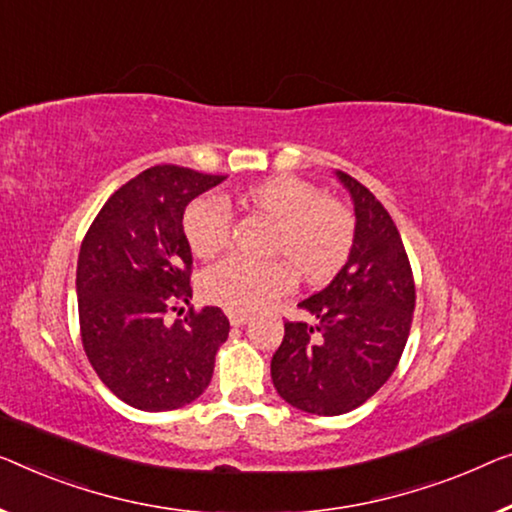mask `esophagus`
<instances>
[{"label":"esophagus","instance_id":"esophagus-1","mask_svg":"<svg viewBox=\"0 0 512 512\" xmlns=\"http://www.w3.org/2000/svg\"><path fill=\"white\" fill-rule=\"evenodd\" d=\"M230 322H232V326H243L250 319V315L248 312H239V310H230Z\"/></svg>","mask_w":512,"mask_h":512}]
</instances>
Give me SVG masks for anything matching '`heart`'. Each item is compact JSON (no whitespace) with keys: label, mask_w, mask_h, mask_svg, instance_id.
Segmentation results:
<instances>
[{"label":"heart","mask_w":512,"mask_h":512,"mask_svg":"<svg viewBox=\"0 0 512 512\" xmlns=\"http://www.w3.org/2000/svg\"><path fill=\"white\" fill-rule=\"evenodd\" d=\"M239 200L271 223L264 253L276 257L264 262L225 259L211 266L202 276V292L211 303L239 312L262 310L292 289V268L310 285H322L352 253V213L338 200L322 197L315 183L278 174L250 183ZM183 234L200 259L223 253L232 234L227 202L211 195L190 202L183 211Z\"/></svg>","instance_id":"b5f03b06"}]
</instances>
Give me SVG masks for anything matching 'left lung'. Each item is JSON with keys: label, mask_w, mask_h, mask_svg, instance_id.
Segmentation results:
<instances>
[{"label": "left lung", "mask_w": 512, "mask_h": 512, "mask_svg": "<svg viewBox=\"0 0 512 512\" xmlns=\"http://www.w3.org/2000/svg\"><path fill=\"white\" fill-rule=\"evenodd\" d=\"M354 200V243L329 287L299 308L315 324L285 322L271 358V379L292 407L340 416L370 400L407 345L416 287L398 227L375 195L345 172H335Z\"/></svg>", "instance_id": "left-lung-1"}]
</instances>
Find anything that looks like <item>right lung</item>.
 <instances>
[{"mask_svg":"<svg viewBox=\"0 0 512 512\" xmlns=\"http://www.w3.org/2000/svg\"><path fill=\"white\" fill-rule=\"evenodd\" d=\"M220 181L179 165L149 167L114 190L80 246L82 347L103 384L135 409L170 411L200 398L230 333L220 308L165 322L193 299L183 211Z\"/></svg>","mask_w":512,"mask_h":512,"instance_id":"obj_1","label":"right lung"}]
</instances>
